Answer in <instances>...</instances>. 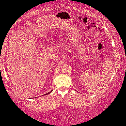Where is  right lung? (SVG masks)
<instances>
[{"label": "right lung", "instance_id": "obj_1", "mask_svg": "<svg viewBox=\"0 0 126 126\" xmlns=\"http://www.w3.org/2000/svg\"><path fill=\"white\" fill-rule=\"evenodd\" d=\"M51 92H52V90H51V92H49V93H46V94H44V95H47V94H50Z\"/></svg>", "mask_w": 126, "mask_h": 126}]
</instances>
